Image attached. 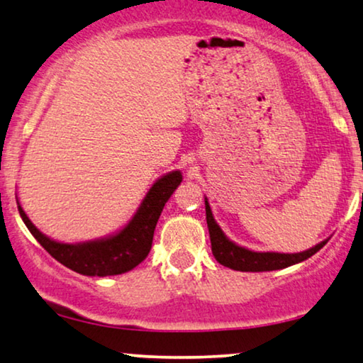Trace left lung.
<instances>
[{"label": "left lung", "mask_w": 363, "mask_h": 363, "mask_svg": "<svg viewBox=\"0 0 363 363\" xmlns=\"http://www.w3.org/2000/svg\"><path fill=\"white\" fill-rule=\"evenodd\" d=\"M206 210V223L208 231H210L211 240V251L213 256L220 264L230 267L235 271H246V272H262V271H276L284 269L287 266L297 264V262L306 261L307 257L314 256L320 247L325 246V241L311 247L304 252H296V255H281V252H255L245 247L235 245V242L228 240L221 228L216 225L215 218L211 215V208L205 200Z\"/></svg>", "instance_id": "left-lung-1"}]
</instances>
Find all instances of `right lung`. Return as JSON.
Segmentation results:
<instances>
[{
    "label": "right lung",
    "mask_w": 363,
    "mask_h": 363,
    "mask_svg": "<svg viewBox=\"0 0 363 363\" xmlns=\"http://www.w3.org/2000/svg\"><path fill=\"white\" fill-rule=\"evenodd\" d=\"M180 183V172H172L162 177L153 183L135 216L121 233L107 240L82 242V245H66V242L49 240L33 225L19 205L18 211L39 245L61 264L84 276H116L133 269L148 256L158 218L168 198Z\"/></svg>",
    "instance_id": "right-lung-1"
}]
</instances>
